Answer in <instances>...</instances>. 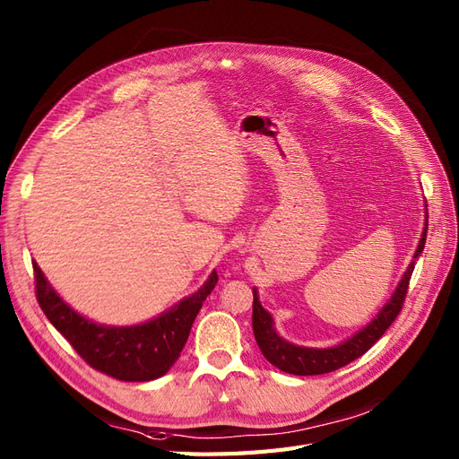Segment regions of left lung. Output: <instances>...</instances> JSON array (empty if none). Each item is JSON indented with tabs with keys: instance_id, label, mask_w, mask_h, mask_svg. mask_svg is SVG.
<instances>
[{
	"instance_id": "left-lung-1",
	"label": "left lung",
	"mask_w": 459,
	"mask_h": 459,
	"mask_svg": "<svg viewBox=\"0 0 459 459\" xmlns=\"http://www.w3.org/2000/svg\"><path fill=\"white\" fill-rule=\"evenodd\" d=\"M425 240H427V225L423 229L421 240L413 259H416L423 251ZM413 264H416V261L410 263V267L404 273L401 284H398L389 303L379 310V315L369 322L364 330L354 333L351 339H347L345 343L332 349H307V347H298L284 342V339L274 332L273 318L267 310L261 307L257 291L254 290V316H251V324H254V335L263 352V357L278 369H282V372L293 374V376L330 374L339 368L351 364L352 360H357L377 342L383 333L387 332V328L394 322V318L401 315L406 293H408V286H410V278L413 273Z\"/></svg>"
}]
</instances>
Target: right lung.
Masks as SVG:
<instances>
[{
	"label": "right lung",
	"mask_w": 459,
	"mask_h": 459,
	"mask_svg": "<svg viewBox=\"0 0 459 459\" xmlns=\"http://www.w3.org/2000/svg\"><path fill=\"white\" fill-rule=\"evenodd\" d=\"M32 267L36 299L49 322L93 369L120 381H151L168 372L179 359L192 322L219 280L213 271L196 293L141 326L110 328L74 313L48 284L36 261Z\"/></svg>",
	"instance_id": "add662e5"
}]
</instances>
